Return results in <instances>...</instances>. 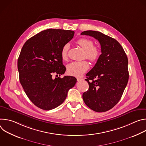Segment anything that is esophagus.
I'll use <instances>...</instances> for the list:
<instances>
[{"instance_id": "esophagus-1", "label": "esophagus", "mask_w": 146, "mask_h": 146, "mask_svg": "<svg viewBox=\"0 0 146 146\" xmlns=\"http://www.w3.org/2000/svg\"><path fill=\"white\" fill-rule=\"evenodd\" d=\"M81 80H82V78H79V77H77V81H80Z\"/></svg>"}]
</instances>
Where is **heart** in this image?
Here are the masks:
<instances>
[{
	"label": "heart",
	"mask_w": 146,
	"mask_h": 146,
	"mask_svg": "<svg viewBox=\"0 0 146 146\" xmlns=\"http://www.w3.org/2000/svg\"><path fill=\"white\" fill-rule=\"evenodd\" d=\"M77 44L85 50L84 57L92 62H95L100 57V48L94 45V41L87 38H80L77 41ZM69 44H65L61 50V57L63 60H67ZM90 68L88 62L86 60L74 61L69 64L67 66L68 73L70 75L79 77L82 76Z\"/></svg>",
	"instance_id": "1"
}]
</instances>
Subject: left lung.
Here are the masks:
<instances>
[{
    "mask_svg": "<svg viewBox=\"0 0 146 146\" xmlns=\"http://www.w3.org/2000/svg\"><path fill=\"white\" fill-rule=\"evenodd\" d=\"M81 35L98 40L101 55L94 67L86 74L89 89L83 93L86 105L96 112L112 109L120 100L129 79L128 60L118 41L98 31H87Z\"/></svg>",
    "mask_w": 146,
    "mask_h": 146,
    "instance_id": "obj_1",
    "label": "left lung"
}]
</instances>
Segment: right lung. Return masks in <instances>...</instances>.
<instances>
[{
  "instance_id": "add662e5",
  "label": "right lung",
  "mask_w": 146,
  "mask_h": 146,
  "mask_svg": "<svg viewBox=\"0 0 146 146\" xmlns=\"http://www.w3.org/2000/svg\"><path fill=\"white\" fill-rule=\"evenodd\" d=\"M70 30L48 29L28 39L18 59L21 84L35 106L44 110L56 108L65 100L77 79L73 76L52 78L64 74L61 50L73 37Z\"/></svg>"
}]
</instances>
